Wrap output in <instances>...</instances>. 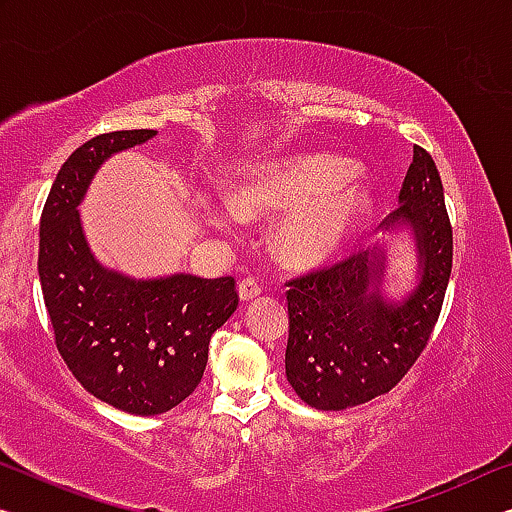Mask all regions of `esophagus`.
<instances>
[{"mask_svg":"<svg viewBox=\"0 0 512 512\" xmlns=\"http://www.w3.org/2000/svg\"><path fill=\"white\" fill-rule=\"evenodd\" d=\"M262 289H264L262 280H259V278H253V276L243 278V280L239 282V296H241L243 301H250V299H255V296L262 294Z\"/></svg>","mask_w":512,"mask_h":512,"instance_id":"esophagus-1","label":"esophagus"}]
</instances>
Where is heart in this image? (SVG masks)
<instances>
[{
  "label": "heart",
  "mask_w": 512,
  "mask_h": 512,
  "mask_svg": "<svg viewBox=\"0 0 512 512\" xmlns=\"http://www.w3.org/2000/svg\"><path fill=\"white\" fill-rule=\"evenodd\" d=\"M354 163L319 154L266 167L236 190V209L246 216L294 209L278 234L280 255L294 264H315L352 239L370 213V197L354 181ZM211 220L234 230V209H213Z\"/></svg>",
  "instance_id": "heart-1"
}]
</instances>
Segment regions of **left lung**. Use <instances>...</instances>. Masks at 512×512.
<instances>
[{
	"instance_id": "8db88e82",
	"label": "left lung",
	"mask_w": 512,
	"mask_h": 512,
	"mask_svg": "<svg viewBox=\"0 0 512 512\" xmlns=\"http://www.w3.org/2000/svg\"><path fill=\"white\" fill-rule=\"evenodd\" d=\"M400 202L384 223L414 232L421 266L402 303L381 294L379 248L285 282L287 381L310 407L340 411L388 393L430 342L453 269V227L439 170L423 147H414Z\"/></svg>"
}]
</instances>
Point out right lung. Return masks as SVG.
I'll use <instances>...</instances> for the list:
<instances>
[{"instance_id": "obj_1", "label": "right lung", "mask_w": 512, "mask_h": 512, "mask_svg": "<svg viewBox=\"0 0 512 512\" xmlns=\"http://www.w3.org/2000/svg\"><path fill=\"white\" fill-rule=\"evenodd\" d=\"M156 131H114L73 151L41 213L38 278L55 345L94 398L137 416L163 414L195 391L211 335L239 305L234 278L133 280L96 262L78 204L105 158Z\"/></svg>"}]
</instances>
